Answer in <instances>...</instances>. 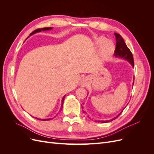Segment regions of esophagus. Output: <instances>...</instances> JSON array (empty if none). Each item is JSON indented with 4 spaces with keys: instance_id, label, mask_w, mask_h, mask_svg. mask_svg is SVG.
<instances>
[{
    "instance_id": "1",
    "label": "esophagus",
    "mask_w": 154,
    "mask_h": 154,
    "mask_svg": "<svg viewBox=\"0 0 154 154\" xmlns=\"http://www.w3.org/2000/svg\"><path fill=\"white\" fill-rule=\"evenodd\" d=\"M80 85L82 87H85L87 84V80L85 78H83L80 81Z\"/></svg>"
}]
</instances>
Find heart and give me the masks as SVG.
Here are the masks:
<instances>
[{"label": "heart", "instance_id": "heart-1", "mask_svg": "<svg viewBox=\"0 0 154 154\" xmlns=\"http://www.w3.org/2000/svg\"><path fill=\"white\" fill-rule=\"evenodd\" d=\"M96 43L98 46L103 44L100 51L101 57L105 59L109 58L114 51V45L113 43L110 41H106V39L103 36H100L97 38Z\"/></svg>", "mask_w": 154, "mask_h": 154}]
</instances>
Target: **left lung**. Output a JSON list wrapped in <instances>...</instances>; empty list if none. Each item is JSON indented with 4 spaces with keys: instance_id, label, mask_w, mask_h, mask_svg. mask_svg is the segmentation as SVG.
Masks as SVG:
<instances>
[{
    "instance_id": "8db88e82",
    "label": "left lung",
    "mask_w": 154,
    "mask_h": 154,
    "mask_svg": "<svg viewBox=\"0 0 154 154\" xmlns=\"http://www.w3.org/2000/svg\"><path fill=\"white\" fill-rule=\"evenodd\" d=\"M114 35L116 36V49L114 51V55L116 57L123 58L126 60H127L128 61L132 64V66L134 67L133 54H132L131 51H130V50L128 48L127 45H126V44L125 43V41H124L123 38H122V36L118 33H116V32L114 33ZM85 112L83 111V113H85ZM122 112H121L118 116H116V117L114 118L113 119H112L110 120H108V121H101V123H108V122H112V121H113L115 119L118 118V116L121 114H122Z\"/></svg>"
}]
</instances>
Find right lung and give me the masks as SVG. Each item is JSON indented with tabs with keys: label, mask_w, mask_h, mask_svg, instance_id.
<instances>
[{
	"label": "right lung",
	"mask_w": 154,
	"mask_h": 154,
	"mask_svg": "<svg viewBox=\"0 0 154 154\" xmlns=\"http://www.w3.org/2000/svg\"><path fill=\"white\" fill-rule=\"evenodd\" d=\"M52 29V27H44V28H38V29H36L35 30H34L33 31H32L31 33L30 34V35H32V34H35L36 33V32H40V31H46V30H49V29ZM64 99H65V96L62 98V106H61V109H60V110H62V107H63V101H64ZM36 119H38V118H36ZM51 118H49V119H38L39 120H42V121H48V120H50ZM53 119V118H52Z\"/></svg>",
	"instance_id": "1"
}]
</instances>
